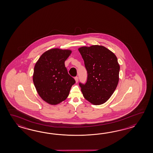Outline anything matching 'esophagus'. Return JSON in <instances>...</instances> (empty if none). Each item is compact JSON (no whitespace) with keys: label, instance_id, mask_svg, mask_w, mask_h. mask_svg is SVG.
Masks as SVG:
<instances>
[{"label":"esophagus","instance_id":"34e87169","mask_svg":"<svg viewBox=\"0 0 153 153\" xmlns=\"http://www.w3.org/2000/svg\"><path fill=\"white\" fill-rule=\"evenodd\" d=\"M75 80L76 82H78V80H79V78H78V76H75Z\"/></svg>","mask_w":153,"mask_h":153}]
</instances>
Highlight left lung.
I'll use <instances>...</instances> for the list:
<instances>
[{
    "label": "left lung",
    "mask_w": 153,
    "mask_h": 153,
    "mask_svg": "<svg viewBox=\"0 0 153 153\" xmlns=\"http://www.w3.org/2000/svg\"><path fill=\"white\" fill-rule=\"evenodd\" d=\"M79 51L88 74L86 83H79L82 94L92 104H103L114 93L119 82L117 58L103 46L81 47Z\"/></svg>",
    "instance_id": "1"
}]
</instances>
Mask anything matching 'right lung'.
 Returning a JSON list of instances; mask_svg holds the SVG:
<instances>
[{"mask_svg": "<svg viewBox=\"0 0 153 153\" xmlns=\"http://www.w3.org/2000/svg\"><path fill=\"white\" fill-rule=\"evenodd\" d=\"M71 50L53 49L44 52L36 63L33 82L39 96L50 104H59L68 96L75 79L69 75L65 61Z\"/></svg>", "mask_w": 153, "mask_h": 153, "instance_id": "1", "label": "right lung"}]
</instances>
